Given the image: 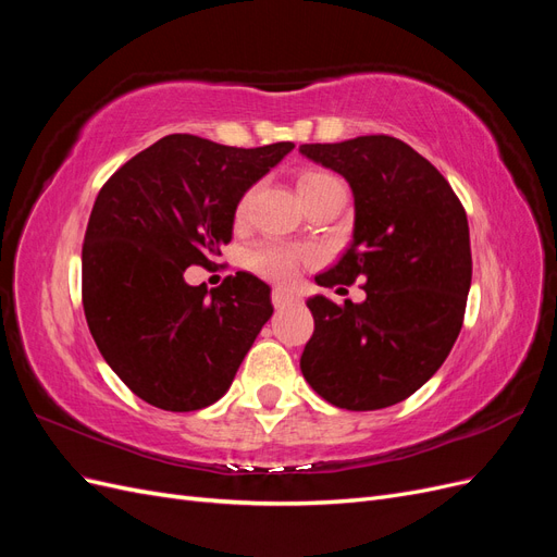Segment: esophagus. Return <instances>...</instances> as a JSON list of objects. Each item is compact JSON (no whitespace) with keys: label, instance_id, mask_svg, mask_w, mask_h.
<instances>
[{"label":"esophagus","instance_id":"34e87169","mask_svg":"<svg viewBox=\"0 0 557 557\" xmlns=\"http://www.w3.org/2000/svg\"><path fill=\"white\" fill-rule=\"evenodd\" d=\"M272 301H274L276 309H283L285 305H293V301H297V295H293V293H288V290L276 288V290L272 293Z\"/></svg>","mask_w":557,"mask_h":557}]
</instances>
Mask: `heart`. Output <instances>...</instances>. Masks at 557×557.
<instances>
[{
  "mask_svg": "<svg viewBox=\"0 0 557 557\" xmlns=\"http://www.w3.org/2000/svg\"><path fill=\"white\" fill-rule=\"evenodd\" d=\"M332 183H339L332 174L327 172H320V170H309V172H301L297 176V193L301 199H307L311 195H315L318 190L327 188ZM248 205H250V193H246L239 205L237 211H234V218H237V223H242L246 213H248ZM250 267L256 269L258 274L272 278L276 283H288L295 278L297 274V267H299V256L288 248H281V246H260L250 252Z\"/></svg>",
  "mask_w": 557,
  "mask_h": 557,
  "instance_id": "obj_1",
  "label": "heart"
}]
</instances>
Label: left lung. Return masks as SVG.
<instances>
[{"mask_svg":"<svg viewBox=\"0 0 557 557\" xmlns=\"http://www.w3.org/2000/svg\"><path fill=\"white\" fill-rule=\"evenodd\" d=\"M299 153L346 178L352 242L318 274L323 288L362 281L367 299L344 307L313 295V336L301 374L330 404L376 411L413 395L458 339L471 285L467 213L448 181L395 137L305 144Z\"/></svg>","mask_w":557,"mask_h":557,"instance_id":"1","label":"left lung"}]
</instances>
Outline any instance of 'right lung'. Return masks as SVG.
<instances>
[{
  "instance_id": "1",
  "label": "right lung",
  "mask_w": 557,
  "mask_h": 557,
  "mask_svg": "<svg viewBox=\"0 0 557 557\" xmlns=\"http://www.w3.org/2000/svg\"><path fill=\"white\" fill-rule=\"evenodd\" d=\"M293 148L170 134L99 190L83 242V309L102 358L144 401L183 413L230 391L274 313L272 288L239 272L209 295L183 274L232 242L239 199Z\"/></svg>"
}]
</instances>
